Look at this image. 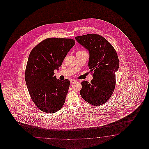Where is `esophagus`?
<instances>
[{
  "label": "esophagus",
  "mask_w": 149,
  "mask_h": 149,
  "mask_svg": "<svg viewBox=\"0 0 149 149\" xmlns=\"http://www.w3.org/2000/svg\"><path fill=\"white\" fill-rule=\"evenodd\" d=\"M76 82H77L76 80H74V79H71L70 80V84H74V83H75Z\"/></svg>",
  "instance_id": "obj_1"
}]
</instances>
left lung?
<instances>
[{"instance_id":"left-lung-1","label":"left lung","mask_w":149,"mask_h":149,"mask_svg":"<svg viewBox=\"0 0 149 149\" xmlns=\"http://www.w3.org/2000/svg\"><path fill=\"white\" fill-rule=\"evenodd\" d=\"M75 39L88 51V67L93 72L91 82H81L80 95L88 103L100 106L108 100L115 87V72L119 67L117 53L108 41L98 34L77 36Z\"/></svg>"}]
</instances>
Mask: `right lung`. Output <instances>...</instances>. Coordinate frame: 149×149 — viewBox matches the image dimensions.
<instances>
[{"mask_svg":"<svg viewBox=\"0 0 149 149\" xmlns=\"http://www.w3.org/2000/svg\"><path fill=\"white\" fill-rule=\"evenodd\" d=\"M75 44L72 39L47 38L36 45L29 54L26 82L32 100L43 112L56 113L65 103L70 81L57 80L54 70H58Z\"/></svg>","mask_w":149,"mask_h":149,"instance_id":"1","label":"right lung"}]
</instances>
